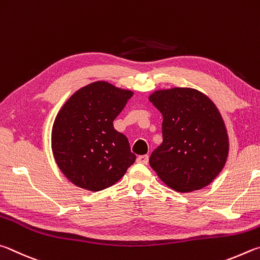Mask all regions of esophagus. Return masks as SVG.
Returning a JSON list of instances; mask_svg holds the SVG:
<instances>
[{
	"label": "esophagus",
	"mask_w": 260,
	"mask_h": 260,
	"mask_svg": "<svg viewBox=\"0 0 260 260\" xmlns=\"http://www.w3.org/2000/svg\"><path fill=\"white\" fill-rule=\"evenodd\" d=\"M138 163H143V165H147L148 162V155H140L137 157Z\"/></svg>",
	"instance_id": "34e87169"
}]
</instances>
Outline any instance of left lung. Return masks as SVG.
Here are the masks:
<instances>
[{
    "label": "left lung",
    "instance_id": "left-lung-1",
    "mask_svg": "<svg viewBox=\"0 0 260 260\" xmlns=\"http://www.w3.org/2000/svg\"><path fill=\"white\" fill-rule=\"evenodd\" d=\"M148 99L163 116V140L151 154L149 166L177 192L206 187L222 170L230 149L216 105L190 88L157 90Z\"/></svg>",
    "mask_w": 260,
    "mask_h": 260
}]
</instances>
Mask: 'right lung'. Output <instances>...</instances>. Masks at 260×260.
Wrapping results in <instances>:
<instances>
[{"mask_svg": "<svg viewBox=\"0 0 260 260\" xmlns=\"http://www.w3.org/2000/svg\"><path fill=\"white\" fill-rule=\"evenodd\" d=\"M134 92L97 81L73 93L54 118L53 157L77 187L99 192L117 183L136 155L113 121Z\"/></svg>", "mask_w": 260, "mask_h": 260, "instance_id": "right-lung-1", "label": "right lung"}]
</instances>
